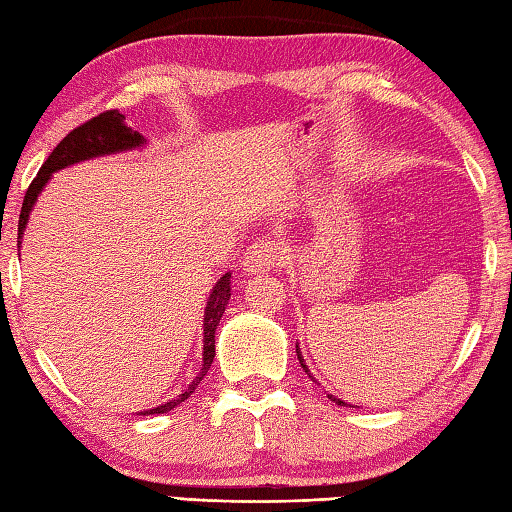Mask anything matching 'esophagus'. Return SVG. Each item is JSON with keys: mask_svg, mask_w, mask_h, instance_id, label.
Returning <instances> with one entry per match:
<instances>
[{"mask_svg": "<svg viewBox=\"0 0 512 512\" xmlns=\"http://www.w3.org/2000/svg\"><path fill=\"white\" fill-rule=\"evenodd\" d=\"M282 264V250L270 239H259L244 253V270L250 275L262 273V270H273Z\"/></svg>", "mask_w": 512, "mask_h": 512, "instance_id": "34e87169", "label": "esophagus"}]
</instances>
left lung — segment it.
<instances>
[{
    "label": "left lung",
    "mask_w": 512,
    "mask_h": 512,
    "mask_svg": "<svg viewBox=\"0 0 512 512\" xmlns=\"http://www.w3.org/2000/svg\"><path fill=\"white\" fill-rule=\"evenodd\" d=\"M295 348H297V359H299V364H302V368H304V373H306V375H308L310 379H313V382H315V384H319V382H317V379H315V375H313V373H310V368H308V366H306V362H304V357H302V348H299V344H295ZM328 399H330V402H335L337 406H350V404H346V402H344V399H337L335 395H328Z\"/></svg>",
    "instance_id": "1"
}]
</instances>
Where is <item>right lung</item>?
Masks as SVG:
<instances>
[{"mask_svg": "<svg viewBox=\"0 0 512 512\" xmlns=\"http://www.w3.org/2000/svg\"><path fill=\"white\" fill-rule=\"evenodd\" d=\"M124 115L119 110H106V113L97 115L93 119H88L86 124H82L70 133L55 146L53 153L48 155L46 162L39 168L37 177L33 179V184L28 186L24 204H22V213H19V226H17V239L19 246H22V237L24 230L28 226V217L33 213V206L37 202V197L42 195L44 186L50 182V177L57 170L68 168L79 162H86V159H95V157H104V155H117V153H126V150H135L142 148L146 144V139L142 133L130 128L124 122ZM17 246V248H19ZM230 299V273L219 277V282L213 286L208 295V302L204 308V353H202V368H199L197 377L188 384L186 390H182L175 399H168L166 404L157 406V408H148L142 410V415H159V413H168L175 406H179L195 393V388L202 382L204 375L210 370V364L215 359V330L219 326V319H222L224 310L228 306Z\"/></svg>", "mask_w": 512, "mask_h": 512, "instance_id": "add662e5", "label": "right lung"}]
</instances>
